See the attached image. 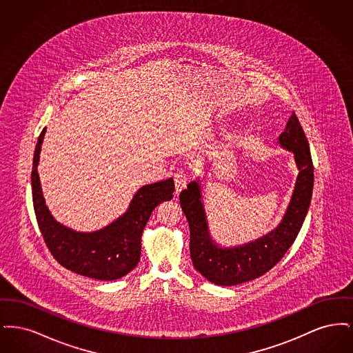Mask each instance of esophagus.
<instances>
[{
  "instance_id": "34e87169",
  "label": "esophagus",
  "mask_w": 353,
  "mask_h": 353,
  "mask_svg": "<svg viewBox=\"0 0 353 353\" xmlns=\"http://www.w3.org/2000/svg\"><path fill=\"white\" fill-rule=\"evenodd\" d=\"M174 189H176V194H179L183 189L186 188V183H188V177L184 172H179L174 174Z\"/></svg>"
}]
</instances>
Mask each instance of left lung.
<instances>
[{
    "mask_svg": "<svg viewBox=\"0 0 353 353\" xmlns=\"http://www.w3.org/2000/svg\"><path fill=\"white\" fill-rule=\"evenodd\" d=\"M279 141L282 147L294 152L299 174L281 225L255 242L234 249L216 246L208 232L199 184L192 183L180 193L181 209L190 230L189 248L193 266L214 285H235L259 278L283 258L301 232L312 197L314 164L307 137L295 112L288 119Z\"/></svg>",
    "mask_w": 353,
    "mask_h": 353,
    "instance_id": "1",
    "label": "left lung"
}]
</instances>
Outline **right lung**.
<instances>
[{
  "label": "right lung",
  "instance_id": "1",
  "mask_svg": "<svg viewBox=\"0 0 353 353\" xmlns=\"http://www.w3.org/2000/svg\"><path fill=\"white\" fill-rule=\"evenodd\" d=\"M46 128L38 137L33 157L34 213L43 241L61 266L98 281H114L134 269L140 261L141 234L152 210L173 197V179L143 186L124 216L95 233H77L52 219L45 203L37 165Z\"/></svg>",
  "mask_w": 353,
  "mask_h": 353
}]
</instances>
